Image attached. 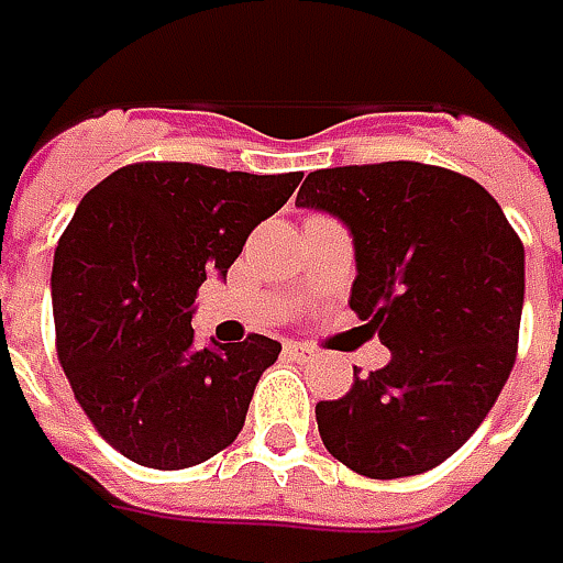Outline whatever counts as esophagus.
Returning a JSON list of instances; mask_svg holds the SVG:
<instances>
[{"instance_id":"esophagus-1","label":"esophagus","mask_w":563,"mask_h":563,"mask_svg":"<svg viewBox=\"0 0 563 563\" xmlns=\"http://www.w3.org/2000/svg\"><path fill=\"white\" fill-rule=\"evenodd\" d=\"M285 354H288L291 360H313V347L297 344V341H288V344H285Z\"/></svg>"}]
</instances>
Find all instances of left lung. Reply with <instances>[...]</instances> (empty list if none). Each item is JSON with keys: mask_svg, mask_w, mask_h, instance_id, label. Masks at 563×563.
Here are the masks:
<instances>
[{"mask_svg": "<svg viewBox=\"0 0 563 563\" xmlns=\"http://www.w3.org/2000/svg\"><path fill=\"white\" fill-rule=\"evenodd\" d=\"M300 206L354 234L351 310L391 351L344 398L319 400L329 454L369 479L448 461L495 407L517 360L523 244L486 187L426 163L310 172Z\"/></svg>", "mask_w": 563, "mask_h": 563, "instance_id": "left-lung-1", "label": "left lung"}]
</instances>
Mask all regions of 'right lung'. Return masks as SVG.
<instances>
[{"label":"right lung","instance_id":"obj_1","mask_svg":"<svg viewBox=\"0 0 563 563\" xmlns=\"http://www.w3.org/2000/svg\"><path fill=\"white\" fill-rule=\"evenodd\" d=\"M300 178L134 163L80 200L55 247V351L87 420L128 461L197 466L244 429L253 388L282 344L247 335L197 347L194 300Z\"/></svg>","mask_w":563,"mask_h":563}]
</instances>
